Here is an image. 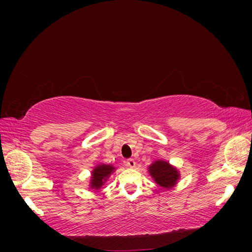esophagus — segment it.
<instances>
[{"instance_id": "obj_1", "label": "esophagus", "mask_w": 252, "mask_h": 252, "mask_svg": "<svg viewBox=\"0 0 252 252\" xmlns=\"http://www.w3.org/2000/svg\"><path fill=\"white\" fill-rule=\"evenodd\" d=\"M125 165L128 166V167H130V168H134V167H135V161H134L133 158H129V159H127V161L125 162Z\"/></svg>"}]
</instances>
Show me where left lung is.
<instances>
[{
	"instance_id": "obj_1",
	"label": "left lung",
	"mask_w": 252,
	"mask_h": 252,
	"mask_svg": "<svg viewBox=\"0 0 252 252\" xmlns=\"http://www.w3.org/2000/svg\"><path fill=\"white\" fill-rule=\"evenodd\" d=\"M148 172L157 184L165 189L174 187L181 178L178 168L164 159H157L149 165Z\"/></svg>"
}]
</instances>
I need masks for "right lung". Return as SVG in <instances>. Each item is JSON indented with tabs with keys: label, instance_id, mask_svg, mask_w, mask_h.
<instances>
[{
	"label": "right lung",
	"instance_id": "add662e5",
	"mask_svg": "<svg viewBox=\"0 0 252 252\" xmlns=\"http://www.w3.org/2000/svg\"><path fill=\"white\" fill-rule=\"evenodd\" d=\"M116 170V167H113L112 165H107V164H98L96 165L94 170L91 171V178H90V183H89V187L91 189H100L104 184L105 182L109 179L110 175Z\"/></svg>",
	"mask_w": 252,
	"mask_h": 252
}]
</instances>
